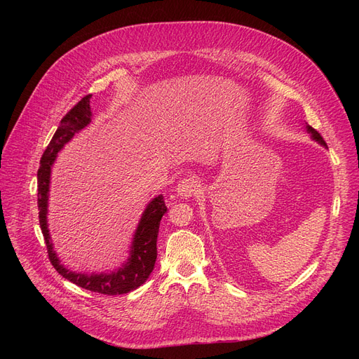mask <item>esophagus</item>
<instances>
[{
	"mask_svg": "<svg viewBox=\"0 0 359 359\" xmlns=\"http://www.w3.org/2000/svg\"><path fill=\"white\" fill-rule=\"evenodd\" d=\"M199 191H201V184L198 180H194V178H184L182 181H180L178 187H177L178 196L182 199H189L191 196H196Z\"/></svg>",
	"mask_w": 359,
	"mask_h": 359,
	"instance_id": "esophagus-1",
	"label": "esophagus"
}]
</instances>
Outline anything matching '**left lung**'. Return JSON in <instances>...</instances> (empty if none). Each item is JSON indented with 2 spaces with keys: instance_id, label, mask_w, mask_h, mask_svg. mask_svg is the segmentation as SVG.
<instances>
[{
  "instance_id": "1",
  "label": "left lung",
  "mask_w": 359,
  "mask_h": 359,
  "mask_svg": "<svg viewBox=\"0 0 359 359\" xmlns=\"http://www.w3.org/2000/svg\"><path fill=\"white\" fill-rule=\"evenodd\" d=\"M306 128H307V132L311 135V137L316 140V142H319L320 145H327V144H325V140H323V137L320 136V133L318 132V130H314L311 126H306Z\"/></svg>"
}]
</instances>
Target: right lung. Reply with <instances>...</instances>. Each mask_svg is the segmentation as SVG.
<instances>
[{
    "label": "right lung",
    "mask_w": 359,
    "mask_h": 359,
    "mask_svg": "<svg viewBox=\"0 0 359 359\" xmlns=\"http://www.w3.org/2000/svg\"><path fill=\"white\" fill-rule=\"evenodd\" d=\"M91 94L85 95L83 99L74 104L72 109L64 115L57 128L55 135L50 139L48 148L41 156L40 168L37 172V206H39V222L45 238L46 248L50 264L57 269V273L72 283L78 285L86 290L103 293V295H123L145 283V280L153 273L154 264L157 259V235L161 217L168 211L165 199L161 194L151 201L140 217L137 229L130 250V257L127 262L112 273L102 274H81L73 273L64 265H61L57 253L53 252V245L50 241V235L48 229V198H49V182H50V168L57 158L58 151L62 149L69 140L79 133L91 123V107H90Z\"/></svg>",
    "instance_id": "1"
}]
</instances>
